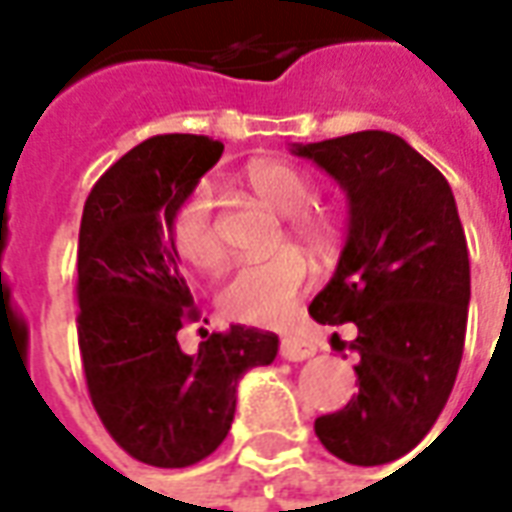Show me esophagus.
Returning <instances> with one entry per match:
<instances>
[{
	"label": "esophagus",
	"mask_w": 512,
	"mask_h": 512,
	"mask_svg": "<svg viewBox=\"0 0 512 512\" xmlns=\"http://www.w3.org/2000/svg\"><path fill=\"white\" fill-rule=\"evenodd\" d=\"M279 354H282V359H288V362H304V359L315 356V345L307 343V340H301L296 334H285V337H282Z\"/></svg>",
	"instance_id": "1"
}]
</instances>
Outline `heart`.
Segmentation results:
<instances>
[{
    "label": "heart",
    "mask_w": 512,
    "mask_h": 512,
    "mask_svg": "<svg viewBox=\"0 0 512 512\" xmlns=\"http://www.w3.org/2000/svg\"><path fill=\"white\" fill-rule=\"evenodd\" d=\"M246 180L260 200L288 216L290 233L299 241L326 252L340 233V224L326 211H304L312 202V180L293 164L263 158L246 169ZM172 244L191 266L213 268L222 260V241L213 219V197L205 186L191 189L169 216ZM310 282V263L299 249H279L263 260H249L230 271L219 290V307L233 321L274 323L282 321Z\"/></svg>",
    "instance_id": "b5f03b06"
}]
</instances>
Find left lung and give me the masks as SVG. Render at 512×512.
<instances>
[{"mask_svg":"<svg viewBox=\"0 0 512 512\" xmlns=\"http://www.w3.org/2000/svg\"><path fill=\"white\" fill-rule=\"evenodd\" d=\"M348 200V235L318 323H354L359 392L315 419L326 450L354 466L397 461L428 436L461 367L469 249L447 178L389 131L293 145ZM332 345L345 343L332 334Z\"/></svg>","mask_w":512,"mask_h":512,"instance_id":"left-lung-1","label":"left lung"}]
</instances>
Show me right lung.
Segmentation results:
<instances>
[{
    "label": "right lung",
    "mask_w": 512,
    "mask_h": 512,
    "mask_svg": "<svg viewBox=\"0 0 512 512\" xmlns=\"http://www.w3.org/2000/svg\"><path fill=\"white\" fill-rule=\"evenodd\" d=\"M197 134L145 139L106 169L79 227V351L98 417L123 450L161 469L208 458L235 417L246 370L277 359V334L230 326L194 354L178 332L200 310L180 274L169 216L222 158Z\"/></svg>",
    "instance_id": "obj_1"
}]
</instances>
